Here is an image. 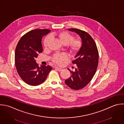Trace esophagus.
Segmentation results:
<instances>
[{
    "mask_svg": "<svg viewBox=\"0 0 124 124\" xmlns=\"http://www.w3.org/2000/svg\"><path fill=\"white\" fill-rule=\"evenodd\" d=\"M54 69H55V70H58V71H62V70H63L62 69L59 68H58V67H55Z\"/></svg>",
    "mask_w": 124,
    "mask_h": 124,
    "instance_id": "34e87169",
    "label": "esophagus"
}]
</instances>
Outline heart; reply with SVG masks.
<instances>
[{"instance_id": "b5f03b06", "label": "heart", "mask_w": 124, "mask_h": 124, "mask_svg": "<svg viewBox=\"0 0 124 124\" xmlns=\"http://www.w3.org/2000/svg\"><path fill=\"white\" fill-rule=\"evenodd\" d=\"M51 36L52 37L57 38L63 44L66 45L67 50L71 54L77 53L82 46V41L80 38L74 39L73 36L67 31H63L57 33L54 32ZM51 39V38L49 36L46 37L44 39L43 46L45 49L48 48ZM67 58V55L66 54H57L54 55L52 58V62L55 64L60 65Z\"/></svg>"}]
</instances>
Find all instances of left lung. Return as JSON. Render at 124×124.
Segmentation results:
<instances>
[{
    "instance_id": "obj_1",
    "label": "left lung",
    "mask_w": 124,
    "mask_h": 124,
    "mask_svg": "<svg viewBox=\"0 0 124 124\" xmlns=\"http://www.w3.org/2000/svg\"><path fill=\"white\" fill-rule=\"evenodd\" d=\"M69 30L78 34L82 40V46L72 61L77 68L75 71L68 69L71 73L65 83L71 89L79 90L86 86L94 77L99 63V52L96 44L92 37L86 32L77 29Z\"/></svg>"
}]
</instances>
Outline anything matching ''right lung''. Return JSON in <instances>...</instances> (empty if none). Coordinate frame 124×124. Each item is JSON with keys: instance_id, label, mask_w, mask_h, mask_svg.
<instances>
[{"instance_id": "right-lung-1", "label": "right lung", "mask_w": 124, "mask_h": 124, "mask_svg": "<svg viewBox=\"0 0 124 124\" xmlns=\"http://www.w3.org/2000/svg\"><path fill=\"white\" fill-rule=\"evenodd\" d=\"M50 30L37 29L26 33L19 40L15 53V64L18 74L27 84L36 86L43 83L52 70L50 66L39 67L35 60L43 51L42 37Z\"/></svg>"}]
</instances>
